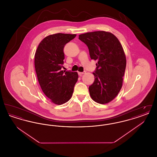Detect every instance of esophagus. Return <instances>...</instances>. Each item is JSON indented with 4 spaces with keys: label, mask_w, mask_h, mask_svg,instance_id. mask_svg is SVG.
Wrapping results in <instances>:
<instances>
[{
    "label": "esophagus",
    "mask_w": 157,
    "mask_h": 157,
    "mask_svg": "<svg viewBox=\"0 0 157 157\" xmlns=\"http://www.w3.org/2000/svg\"><path fill=\"white\" fill-rule=\"evenodd\" d=\"M85 74V72H78V75H79L80 76H81L83 74Z\"/></svg>",
    "instance_id": "1"
}]
</instances>
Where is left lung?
Here are the masks:
<instances>
[{
	"label": "left lung",
	"instance_id": "left-lung-1",
	"mask_svg": "<svg viewBox=\"0 0 157 157\" xmlns=\"http://www.w3.org/2000/svg\"><path fill=\"white\" fill-rule=\"evenodd\" d=\"M79 39L88 46L91 59L98 60L95 81L89 87L90 97L99 104H107L122 88L127 63L123 48L117 37L105 31L81 34Z\"/></svg>",
	"mask_w": 157,
	"mask_h": 157
}]
</instances>
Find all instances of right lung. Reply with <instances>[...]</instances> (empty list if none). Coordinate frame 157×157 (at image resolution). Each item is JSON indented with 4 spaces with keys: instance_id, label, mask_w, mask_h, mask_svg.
<instances>
[{
    "instance_id": "right-lung-1",
    "label": "right lung",
    "mask_w": 157,
    "mask_h": 157,
    "mask_svg": "<svg viewBox=\"0 0 157 157\" xmlns=\"http://www.w3.org/2000/svg\"><path fill=\"white\" fill-rule=\"evenodd\" d=\"M76 36L60 33L49 35L40 42L35 52L38 82L45 95L55 104H63L71 98L78 81L77 72L61 71L65 45Z\"/></svg>"
}]
</instances>
